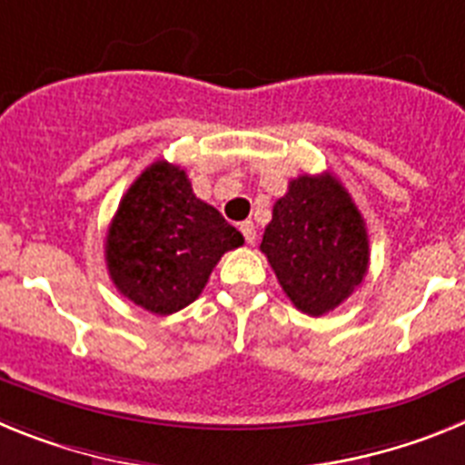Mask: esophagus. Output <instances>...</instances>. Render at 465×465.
Listing matches in <instances>:
<instances>
[{
  "instance_id": "obj_1",
  "label": "esophagus",
  "mask_w": 465,
  "mask_h": 465,
  "mask_svg": "<svg viewBox=\"0 0 465 465\" xmlns=\"http://www.w3.org/2000/svg\"><path fill=\"white\" fill-rule=\"evenodd\" d=\"M241 233H243V238L245 241H248L250 245L255 243L257 241V227H255V222H243V224H241Z\"/></svg>"
}]
</instances>
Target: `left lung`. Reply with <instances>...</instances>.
Listing matches in <instances>:
<instances>
[{"label": "left lung", "mask_w": 465, "mask_h": 465, "mask_svg": "<svg viewBox=\"0 0 465 465\" xmlns=\"http://www.w3.org/2000/svg\"><path fill=\"white\" fill-rule=\"evenodd\" d=\"M260 250L282 292L309 316L337 309L370 266L365 220L332 173L294 177L273 203Z\"/></svg>", "instance_id": "1"}]
</instances>
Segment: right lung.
<instances>
[{
	"mask_svg": "<svg viewBox=\"0 0 465 465\" xmlns=\"http://www.w3.org/2000/svg\"><path fill=\"white\" fill-rule=\"evenodd\" d=\"M243 236L220 210L196 199L187 173L154 161L131 184L107 232L112 282L133 304L171 316L192 304L227 250Z\"/></svg>",
	"mask_w": 465,
	"mask_h": 465,
	"instance_id": "obj_1",
	"label": "right lung"
}]
</instances>
